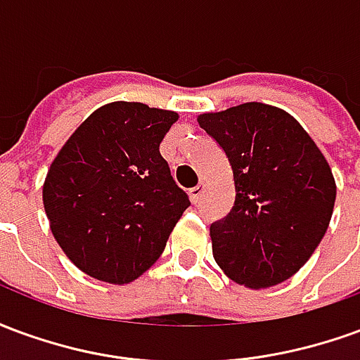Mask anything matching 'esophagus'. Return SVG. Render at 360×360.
Returning a JSON list of instances; mask_svg holds the SVG:
<instances>
[{
    "label": "esophagus",
    "instance_id": "34e87169",
    "mask_svg": "<svg viewBox=\"0 0 360 360\" xmlns=\"http://www.w3.org/2000/svg\"><path fill=\"white\" fill-rule=\"evenodd\" d=\"M191 200H193V204H198L200 200H202V195H204V183H200V185H196V187L191 188Z\"/></svg>",
    "mask_w": 360,
    "mask_h": 360
}]
</instances>
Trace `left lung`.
Listing matches in <instances>:
<instances>
[{
  "instance_id": "left-lung-1",
  "label": "left lung",
  "mask_w": 360,
  "mask_h": 360,
  "mask_svg": "<svg viewBox=\"0 0 360 360\" xmlns=\"http://www.w3.org/2000/svg\"><path fill=\"white\" fill-rule=\"evenodd\" d=\"M233 169L235 202L210 226L212 252L250 289L278 285L301 270L322 241L335 202L332 169L289 113L249 102L204 113Z\"/></svg>"
}]
</instances>
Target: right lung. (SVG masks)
Masks as SVG:
<instances>
[{
    "label": "right lung",
    "mask_w": 360,
    "mask_h": 360,
    "mask_svg": "<svg viewBox=\"0 0 360 360\" xmlns=\"http://www.w3.org/2000/svg\"><path fill=\"white\" fill-rule=\"evenodd\" d=\"M177 117L139 102L108 103L53 160L44 208L56 241L84 274L121 285L164 252L191 206L160 154Z\"/></svg>",
    "instance_id": "1"
}]
</instances>
